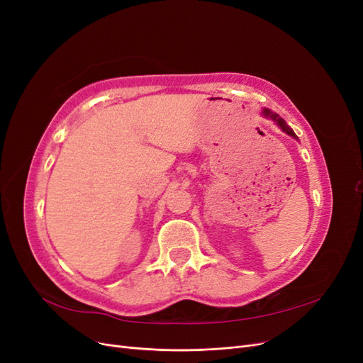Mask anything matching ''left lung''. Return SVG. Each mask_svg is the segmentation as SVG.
<instances>
[{
	"label": "left lung",
	"mask_w": 363,
	"mask_h": 363,
	"mask_svg": "<svg viewBox=\"0 0 363 363\" xmlns=\"http://www.w3.org/2000/svg\"><path fill=\"white\" fill-rule=\"evenodd\" d=\"M263 113H265L267 116H271L274 121H277V124L283 128V131H286V133H288L289 136H292V138H295V139H296V136H295V133H294V130H292V128H289V127L286 125V123H284V121H283L279 115H276V113H271L269 111H265Z\"/></svg>",
	"instance_id": "obj_1"
}]
</instances>
